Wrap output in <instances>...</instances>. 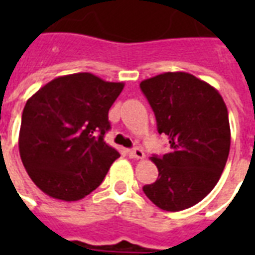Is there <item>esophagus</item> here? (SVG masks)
Masks as SVG:
<instances>
[{"instance_id":"esophagus-1","label":"esophagus","mask_w":255,"mask_h":255,"mask_svg":"<svg viewBox=\"0 0 255 255\" xmlns=\"http://www.w3.org/2000/svg\"><path fill=\"white\" fill-rule=\"evenodd\" d=\"M128 155L131 157V158H136V160H142L144 157V153L143 150L139 149V147H135V149H131V150H127Z\"/></svg>"}]
</instances>
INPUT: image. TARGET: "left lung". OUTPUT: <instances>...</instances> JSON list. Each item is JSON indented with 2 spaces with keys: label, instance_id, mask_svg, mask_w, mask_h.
I'll use <instances>...</instances> for the list:
<instances>
[{
  "label": "left lung",
  "instance_id": "1",
  "mask_svg": "<svg viewBox=\"0 0 255 255\" xmlns=\"http://www.w3.org/2000/svg\"><path fill=\"white\" fill-rule=\"evenodd\" d=\"M140 90L171 151L153 155L158 179L143 186L155 206L184 210L201 202L224 171L230 154L228 111L217 90L187 72H165L143 80Z\"/></svg>",
  "mask_w": 255,
  "mask_h": 255
}]
</instances>
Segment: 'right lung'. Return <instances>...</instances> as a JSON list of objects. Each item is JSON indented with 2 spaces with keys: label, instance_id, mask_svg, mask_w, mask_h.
<instances>
[{
  "label": "right lung",
  "instance_id": "right-lung-1",
  "mask_svg": "<svg viewBox=\"0 0 255 255\" xmlns=\"http://www.w3.org/2000/svg\"><path fill=\"white\" fill-rule=\"evenodd\" d=\"M124 83L80 72L53 79L27 101L19 151L36 187L61 201H79L100 186L120 154L106 144L108 113Z\"/></svg>",
  "mask_w": 255,
  "mask_h": 255
}]
</instances>
